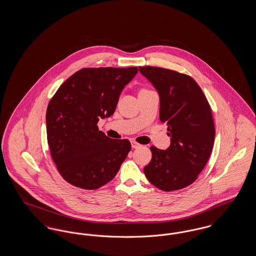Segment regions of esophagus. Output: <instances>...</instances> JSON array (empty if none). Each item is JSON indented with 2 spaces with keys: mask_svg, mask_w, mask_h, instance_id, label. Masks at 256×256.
<instances>
[{
  "mask_svg": "<svg viewBox=\"0 0 256 256\" xmlns=\"http://www.w3.org/2000/svg\"><path fill=\"white\" fill-rule=\"evenodd\" d=\"M140 146H141V145H140V144H138L137 142H135L134 140L132 141V146L134 148H139Z\"/></svg>",
  "mask_w": 256,
  "mask_h": 256,
  "instance_id": "1",
  "label": "esophagus"
}]
</instances>
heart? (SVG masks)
Here are the masks:
<instances>
[{
    "label": "heart",
    "mask_w": 256,
    "mask_h": 256,
    "mask_svg": "<svg viewBox=\"0 0 256 256\" xmlns=\"http://www.w3.org/2000/svg\"><path fill=\"white\" fill-rule=\"evenodd\" d=\"M144 90H145V89H144Z\"/></svg>",
    "instance_id": "heart-1"
}]
</instances>
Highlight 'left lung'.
Here are the masks:
<instances>
[{"label":"left lung","mask_w":256,"mask_h":256,"mask_svg":"<svg viewBox=\"0 0 256 256\" xmlns=\"http://www.w3.org/2000/svg\"><path fill=\"white\" fill-rule=\"evenodd\" d=\"M156 89L159 118L168 124L170 144L165 150L150 146L152 158L144 168L146 178L170 192L192 184L204 170L215 141L210 106L200 87L186 74L159 67H139Z\"/></svg>","instance_id":"8db88e82"}]
</instances>
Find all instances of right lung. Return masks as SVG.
Wrapping results in <instances>:
<instances>
[{
  "label": "right lung",
  "instance_id": "obj_1",
  "mask_svg": "<svg viewBox=\"0 0 256 256\" xmlns=\"http://www.w3.org/2000/svg\"><path fill=\"white\" fill-rule=\"evenodd\" d=\"M137 67L84 68L72 74L50 100L46 113L50 154L62 178L94 190L114 178L132 145L98 130L100 119L116 110Z\"/></svg>",
  "mask_w": 256,
  "mask_h": 256
}]
</instances>
